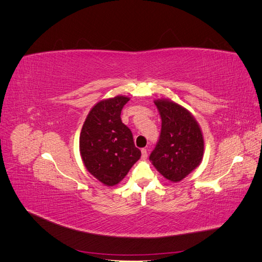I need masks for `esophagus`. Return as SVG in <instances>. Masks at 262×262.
<instances>
[{"mask_svg":"<svg viewBox=\"0 0 262 262\" xmlns=\"http://www.w3.org/2000/svg\"><path fill=\"white\" fill-rule=\"evenodd\" d=\"M142 158H146L147 157V149L146 148H142Z\"/></svg>","mask_w":262,"mask_h":262,"instance_id":"34e87169","label":"esophagus"}]
</instances>
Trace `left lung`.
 I'll list each match as a JSON object with an SVG mask.
<instances>
[{"instance_id": "obj_1", "label": "left lung", "mask_w": 262, "mask_h": 262, "mask_svg": "<svg viewBox=\"0 0 262 262\" xmlns=\"http://www.w3.org/2000/svg\"><path fill=\"white\" fill-rule=\"evenodd\" d=\"M154 102L162 119V129L149 160L166 179L178 182L201 163L202 133L195 119L184 107L166 99Z\"/></svg>"}]
</instances>
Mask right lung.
Here are the masks:
<instances>
[{"label": "right lung", "mask_w": 262, "mask_h": 262, "mask_svg": "<svg viewBox=\"0 0 262 262\" xmlns=\"http://www.w3.org/2000/svg\"><path fill=\"white\" fill-rule=\"evenodd\" d=\"M128 97L101 100L87 116L80 136V150L85 167L106 186L120 182L141 157L131 130L121 121Z\"/></svg>", "instance_id": "obj_1"}]
</instances>
